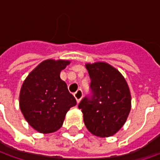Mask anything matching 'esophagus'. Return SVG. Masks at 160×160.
Returning <instances> with one entry per match:
<instances>
[{
  "instance_id": "esophagus-1",
  "label": "esophagus",
  "mask_w": 160,
  "mask_h": 160,
  "mask_svg": "<svg viewBox=\"0 0 160 160\" xmlns=\"http://www.w3.org/2000/svg\"><path fill=\"white\" fill-rule=\"evenodd\" d=\"M74 98H76L77 103H80V101L81 100V98H83V92H82V90L81 89H79V90L76 91V92H74L73 94Z\"/></svg>"
}]
</instances>
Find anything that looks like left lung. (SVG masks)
<instances>
[{
    "instance_id": "8db88e82",
    "label": "left lung",
    "mask_w": 160,
    "mask_h": 160,
    "mask_svg": "<svg viewBox=\"0 0 160 160\" xmlns=\"http://www.w3.org/2000/svg\"><path fill=\"white\" fill-rule=\"evenodd\" d=\"M91 79V97H85L78 107L92 134L109 137L123 126L131 110L129 88L122 73L104 62L86 64Z\"/></svg>"
}]
</instances>
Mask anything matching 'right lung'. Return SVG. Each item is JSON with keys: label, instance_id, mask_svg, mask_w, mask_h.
Returning a JSON list of instances; mask_svg holds the SVG:
<instances>
[{"label": "right lung", "instance_id": "obj_1", "mask_svg": "<svg viewBox=\"0 0 160 160\" xmlns=\"http://www.w3.org/2000/svg\"><path fill=\"white\" fill-rule=\"evenodd\" d=\"M70 63L64 60H45L23 82L19 108L27 122L42 134L56 132L62 126L67 112L76 100L61 80L60 73Z\"/></svg>", "mask_w": 160, "mask_h": 160}]
</instances>
